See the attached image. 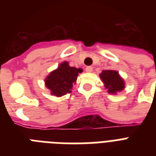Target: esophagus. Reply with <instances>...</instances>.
I'll list each match as a JSON object with an SVG mask.
<instances>
[{"instance_id":"esophagus-1","label":"esophagus","mask_w":156,"mask_h":156,"mask_svg":"<svg viewBox=\"0 0 156 156\" xmlns=\"http://www.w3.org/2000/svg\"><path fill=\"white\" fill-rule=\"evenodd\" d=\"M92 70H93V68L91 67V66H87V67H86V71H87V72H88V73L92 72Z\"/></svg>"}]
</instances>
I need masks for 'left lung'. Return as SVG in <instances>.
<instances>
[{"mask_svg":"<svg viewBox=\"0 0 156 156\" xmlns=\"http://www.w3.org/2000/svg\"><path fill=\"white\" fill-rule=\"evenodd\" d=\"M100 78L109 93L116 94L117 91L123 90L125 88L124 81L116 71L103 70L102 73H100Z\"/></svg>","mask_w":156,"mask_h":156,"instance_id":"1","label":"left lung"}]
</instances>
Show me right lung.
<instances>
[{
	"mask_svg": "<svg viewBox=\"0 0 156 156\" xmlns=\"http://www.w3.org/2000/svg\"><path fill=\"white\" fill-rule=\"evenodd\" d=\"M82 71V69L70 67L68 62H63L48 76L45 80L46 87L51 90L52 95L62 96L71 92L73 84L76 83L78 73Z\"/></svg>",
	"mask_w": 156,
	"mask_h": 156,
	"instance_id": "add662e5",
	"label": "right lung"
}]
</instances>
